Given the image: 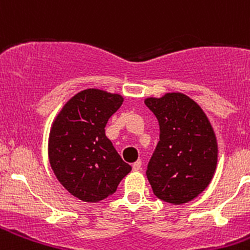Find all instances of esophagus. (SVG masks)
<instances>
[{
	"mask_svg": "<svg viewBox=\"0 0 250 250\" xmlns=\"http://www.w3.org/2000/svg\"><path fill=\"white\" fill-rule=\"evenodd\" d=\"M132 170H134V171H139V170H141V160L135 161V163L132 164Z\"/></svg>",
	"mask_w": 250,
	"mask_h": 250,
	"instance_id": "1",
	"label": "esophagus"
}]
</instances>
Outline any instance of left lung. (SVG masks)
I'll use <instances>...</instances> for the list:
<instances>
[{
  "label": "left lung",
  "instance_id": "8db88e82",
  "mask_svg": "<svg viewBox=\"0 0 250 250\" xmlns=\"http://www.w3.org/2000/svg\"><path fill=\"white\" fill-rule=\"evenodd\" d=\"M160 127V140L147 164L152 191L163 202L184 204L207 189L215 173L218 144L210 121L187 95L169 92L145 99Z\"/></svg>",
  "mask_w": 250,
  "mask_h": 250
}]
</instances>
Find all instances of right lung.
Here are the masks:
<instances>
[{
	"label": "right lung",
	"instance_id": "obj_1",
	"mask_svg": "<svg viewBox=\"0 0 250 250\" xmlns=\"http://www.w3.org/2000/svg\"><path fill=\"white\" fill-rule=\"evenodd\" d=\"M123 101L119 94L83 90L63 105L51 126V167L66 190L83 202L110 196L131 171L105 135L106 124Z\"/></svg>",
	"mask_w": 250,
	"mask_h": 250
}]
</instances>
